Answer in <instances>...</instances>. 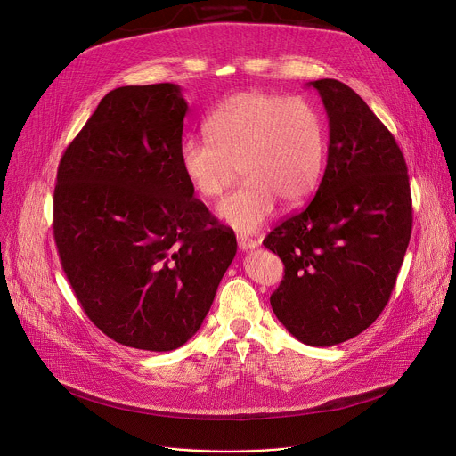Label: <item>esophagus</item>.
Returning <instances> with one entry per match:
<instances>
[{"mask_svg":"<svg viewBox=\"0 0 456 456\" xmlns=\"http://www.w3.org/2000/svg\"><path fill=\"white\" fill-rule=\"evenodd\" d=\"M238 247L241 252H247V250H252L257 247V241L250 240V238H238Z\"/></svg>","mask_w":456,"mask_h":456,"instance_id":"esophagus-1","label":"esophagus"}]
</instances>
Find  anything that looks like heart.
<instances>
[{"instance_id": "obj_1", "label": "heart", "mask_w": 456, "mask_h": 456, "mask_svg": "<svg viewBox=\"0 0 456 456\" xmlns=\"http://www.w3.org/2000/svg\"><path fill=\"white\" fill-rule=\"evenodd\" d=\"M206 127L209 139L182 141L178 164L202 199L222 194L240 167L245 183L216 208L218 218L238 232H256L278 202L294 209L314 194L327 159V135L305 101L240 92L209 115Z\"/></svg>"}]
</instances>
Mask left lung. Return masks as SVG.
I'll list each match as a JSON object with an SVG mask.
<instances>
[{
    "instance_id": "1",
    "label": "left lung",
    "mask_w": 456,
    "mask_h": 456,
    "mask_svg": "<svg viewBox=\"0 0 456 456\" xmlns=\"http://www.w3.org/2000/svg\"><path fill=\"white\" fill-rule=\"evenodd\" d=\"M329 117L327 169L314 200L264 245L285 276L271 296L283 327L310 346L345 343L380 315L411 236L404 155L370 106L336 79L312 81Z\"/></svg>"
}]
</instances>
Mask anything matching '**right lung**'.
<instances>
[{"label": "right lung", "mask_w": 456, "mask_h": 456, "mask_svg": "<svg viewBox=\"0 0 456 456\" xmlns=\"http://www.w3.org/2000/svg\"><path fill=\"white\" fill-rule=\"evenodd\" d=\"M187 102L171 83L122 86L64 151L53 236L83 310L113 341L171 352L199 332L236 236L182 175Z\"/></svg>", "instance_id": "add662e5"}]
</instances>
